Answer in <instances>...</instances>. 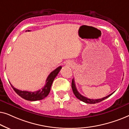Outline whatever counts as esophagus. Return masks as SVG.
<instances>
[{
  "mask_svg": "<svg viewBox=\"0 0 129 129\" xmlns=\"http://www.w3.org/2000/svg\"><path fill=\"white\" fill-rule=\"evenodd\" d=\"M69 65H70V66H72V63H69Z\"/></svg>",
  "mask_w": 129,
  "mask_h": 129,
  "instance_id": "1",
  "label": "esophagus"
}]
</instances>
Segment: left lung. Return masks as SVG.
Here are the masks:
<instances>
[{
	"mask_svg": "<svg viewBox=\"0 0 129 129\" xmlns=\"http://www.w3.org/2000/svg\"><path fill=\"white\" fill-rule=\"evenodd\" d=\"M72 90H73L74 94L75 95V96L76 97V98L78 99L81 100V101L84 102V103H89V104H95V103H99V102L103 101V100L106 99L108 98L109 97H110L111 95H112V94H113L114 92H114L111 93V94L108 95V96H106V97H105V98H103L102 99H91L87 98H86V97H84L83 96H82V95L80 94V93H79V91H77V90L76 89V84H75V80H74V79H73V80H72Z\"/></svg>",
	"mask_w": 129,
	"mask_h": 129,
	"instance_id": "obj_1",
	"label": "left lung"
}]
</instances>
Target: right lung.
Instances as JSON below:
<instances>
[{"label":"right lung","instance_id":"add662e5","mask_svg":"<svg viewBox=\"0 0 129 129\" xmlns=\"http://www.w3.org/2000/svg\"><path fill=\"white\" fill-rule=\"evenodd\" d=\"M61 69V66H59L51 72L47 77L46 80L45 85L43 86V88L38 91H33H33H22L20 90L16 89L11 84H11V86L14 90L15 91V92L24 99L29 100V101H36V100H42L49 94L53 82L55 77L57 76V74L59 73Z\"/></svg>","mask_w":129,"mask_h":129}]
</instances>
